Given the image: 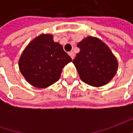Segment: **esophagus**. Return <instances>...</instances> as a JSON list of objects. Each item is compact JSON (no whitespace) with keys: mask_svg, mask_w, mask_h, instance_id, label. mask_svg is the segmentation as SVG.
<instances>
[{"mask_svg":"<svg viewBox=\"0 0 133 133\" xmlns=\"http://www.w3.org/2000/svg\"><path fill=\"white\" fill-rule=\"evenodd\" d=\"M69 55L71 57V58L72 59H74L75 58V53L72 52V51H71V52H69Z\"/></svg>","mask_w":133,"mask_h":133,"instance_id":"obj_1","label":"esophagus"}]
</instances>
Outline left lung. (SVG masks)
<instances>
[{"label": "left lung", "mask_w": 133, "mask_h": 133, "mask_svg": "<svg viewBox=\"0 0 133 133\" xmlns=\"http://www.w3.org/2000/svg\"><path fill=\"white\" fill-rule=\"evenodd\" d=\"M80 52L72 61L80 78L93 87L109 83L117 72L118 62L110 49L101 40L87 37L78 44Z\"/></svg>", "instance_id": "left-lung-1"}]
</instances>
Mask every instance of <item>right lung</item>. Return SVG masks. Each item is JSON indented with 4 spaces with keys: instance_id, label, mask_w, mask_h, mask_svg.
I'll return each mask as SVG.
<instances>
[{
    "instance_id": "add662e5",
    "label": "right lung",
    "mask_w": 133,
    "mask_h": 133,
    "mask_svg": "<svg viewBox=\"0 0 133 133\" xmlns=\"http://www.w3.org/2000/svg\"><path fill=\"white\" fill-rule=\"evenodd\" d=\"M72 61L52 35H41L31 41L19 60L21 74L30 84L45 88L58 81L64 66Z\"/></svg>"
}]
</instances>
